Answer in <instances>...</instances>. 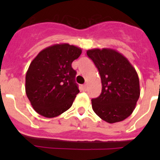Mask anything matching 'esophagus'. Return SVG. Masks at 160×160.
<instances>
[{
	"label": "esophagus",
	"mask_w": 160,
	"mask_h": 160,
	"mask_svg": "<svg viewBox=\"0 0 160 160\" xmlns=\"http://www.w3.org/2000/svg\"><path fill=\"white\" fill-rule=\"evenodd\" d=\"M87 84H84L82 86V91H86V90H87Z\"/></svg>",
	"instance_id": "34e87169"
}]
</instances>
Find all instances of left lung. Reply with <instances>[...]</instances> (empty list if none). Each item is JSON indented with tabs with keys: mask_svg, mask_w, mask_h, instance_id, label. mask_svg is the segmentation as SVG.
<instances>
[{
	"mask_svg": "<svg viewBox=\"0 0 160 160\" xmlns=\"http://www.w3.org/2000/svg\"><path fill=\"white\" fill-rule=\"evenodd\" d=\"M99 72L102 93L91 100L98 116L109 123L121 122L135 110L140 95L138 73L127 58L112 49H88Z\"/></svg>",
	"mask_w": 160,
	"mask_h": 160,
	"instance_id": "obj_1",
	"label": "left lung"
}]
</instances>
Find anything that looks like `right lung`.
<instances>
[{
  "mask_svg": "<svg viewBox=\"0 0 160 160\" xmlns=\"http://www.w3.org/2000/svg\"><path fill=\"white\" fill-rule=\"evenodd\" d=\"M81 48L67 43L42 49L31 62L25 75V93L32 108L46 118H54L70 109L79 93L76 71L71 64Z\"/></svg>",
  "mask_w": 160,
  "mask_h": 160,
  "instance_id": "right-lung-1",
  "label": "right lung"
}]
</instances>
